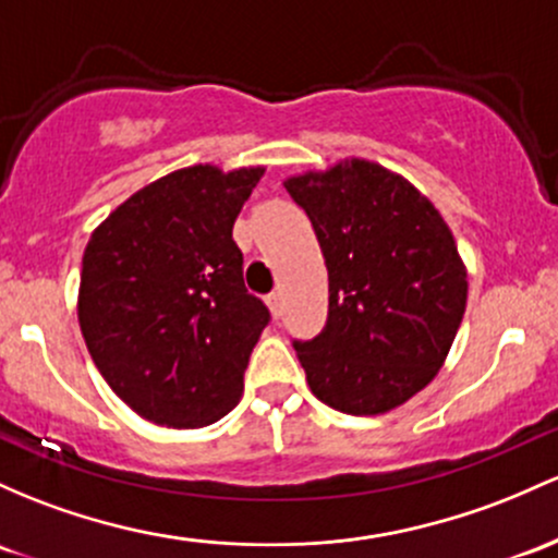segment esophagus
Returning a JSON list of instances; mask_svg holds the SVG:
<instances>
[{"label": "esophagus", "instance_id": "34e87169", "mask_svg": "<svg viewBox=\"0 0 558 558\" xmlns=\"http://www.w3.org/2000/svg\"><path fill=\"white\" fill-rule=\"evenodd\" d=\"M267 307H269V312H272V317H280V315H283V296H280L278 291L269 293Z\"/></svg>", "mask_w": 558, "mask_h": 558}]
</instances>
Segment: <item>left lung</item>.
Here are the masks:
<instances>
[{
    "label": "left lung",
    "mask_w": 558,
    "mask_h": 558,
    "mask_svg": "<svg viewBox=\"0 0 558 558\" xmlns=\"http://www.w3.org/2000/svg\"><path fill=\"white\" fill-rule=\"evenodd\" d=\"M328 267V323L296 357L312 395L381 415L434 381L466 312L469 275L432 201L365 158L286 177Z\"/></svg>",
    "instance_id": "8db88e82"
}]
</instances>
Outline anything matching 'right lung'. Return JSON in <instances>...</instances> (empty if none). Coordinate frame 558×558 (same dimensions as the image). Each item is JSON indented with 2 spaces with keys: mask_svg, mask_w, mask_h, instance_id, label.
<instances>
[{
  "mask_svg": "<svg viewBox=\"0 0 558 558\" xmlns=\"http://www.w3.org/2000/svg\"><path fill=\"white\" fill-rule=\"evenodd\" d=\"M265 167L195 163L140 187L92 230L78 326L97 371L140 418L219 421L269 312L243 283L232 225Z\"/></svg>",
  "mask_w": 558,
  "mask_h": 558,
  "instance_id": "right-lung-1",
  "label": "right lung"
}]
</instances>
